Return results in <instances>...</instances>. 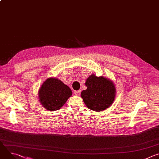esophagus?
Listing matches in <instances>:
<instances>
[{
	"label": "esophagus",
	"instance_id": "1",
	"mask_svg": "<svg viewBox=\"0 0 159 159\" xmlns=\"http://www.w3.org/2000/svg\"><path fill=\"white\" fill-rule=\"evenodd\" d=\"M81 93V90H76V91H75V94L76 96H79Z\"/></svg>",
	"mask_w": 159,
	"mask_h": 159
}]
</instances>
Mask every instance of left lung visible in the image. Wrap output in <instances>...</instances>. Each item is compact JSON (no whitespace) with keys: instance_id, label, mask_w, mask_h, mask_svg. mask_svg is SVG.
Returning a JSON list of instances; mask_svg holds the SVG:
<instances>
[{"instance_id":"left-lung-1","label":"left lung","mask_w":159,"mask_h":159,"mask_svg":"<svg viewBox=\"0 0 159 159\" xmlns=\"http://www.w3.org/2000/svg\"><path fill=\"white\" fill-rule=\"evenodd\" d=\"M85 85L81 97L86 106L94 111H102L109 107L115 98L116 87L110 79L104 77L90 75Z\"/></svg>"}]
</instances>
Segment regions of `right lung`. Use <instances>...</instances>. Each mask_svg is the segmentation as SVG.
Instances as JSON below:
<instances>
[{
	"label": "right lung",
	"instance_id": "1",
	"mask_svg": "<svg viewBox=\"0 0 159 159\" xmlns=\"http://www.w3.org/2000/svg\"><path fill=\"white\" fill-rule=\"evenodd\" d=\"M72 94L71 89L60 80L48 78L41 85L38 96L41 105L49 111H55L62 107Z\"/></svg>",
	"mask_w": 159,
	"mask_h": 159
}]
</instances>
